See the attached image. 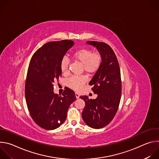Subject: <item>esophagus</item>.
Here are the masks:
<instances>
[{"instance_id": "esophagus-1", "label": "esophagus", "mask_w": 159, "mask_h": 159, "mask_svg": "<svg viewBox=\"0 0 159 159\" xmlns=\"http://www.w3.org/2000/svg\"><path fill=\"white\" fill-rule=\"evenodd\" d=\"M75 97H76V98L77 99H79V97H80V94H79V93H75Z\"/></svg>"}]
</instances>
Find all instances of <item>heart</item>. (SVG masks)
<instances>
[{"label": "heart", "mask_w": 159, "mask_h": 159, "mask_svg": "<svg viewBox=\"0 0 159 159\" xmlns=\"http://www.w3.org/2000/svg\"><path fill=\"white\" fill-rule=\"evenodd\" d=\"M72 58L82 63V70L89 74L96 73L102 64V56L98 52H93L89 48H80L72 54ZM69 61L66 57L61 58L60 62V69L62 74L68 72ZM86 77L84 75L79 77H72L67 80V85L70 89L79 91L86 82Z\"/></svg>", "instance_id": "obj_1"}]
</instances>
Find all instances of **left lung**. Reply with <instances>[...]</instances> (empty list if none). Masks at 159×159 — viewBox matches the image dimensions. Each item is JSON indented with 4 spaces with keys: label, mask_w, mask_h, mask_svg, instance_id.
Listing matches in <instances>:
<instances>
[{
    "label": "left lung",
    "mask_w": 159,
    "mask_h": 159,
    "mask_svg": "<svg viewBox=\"0 0 159 159\" xmlns=\"http://www.w3.org/2000/svg\"><path fill=\"white\" fill-rule=\"evenodd\" d=\"M96 47L102 56V64L89 85L98 94L96 99L86 96H80L85 103L82 112L84 122L93 128H102L107 125L116 115L121 95V79L117 57L109 44L99 41H89Z\"/></svg>",
    "instance_id": "1"
}]
</instances>
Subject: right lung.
Here are the masks:
<instances>
[{"instance_id":"right-lung-1","label":"right lung","mask_w":159,"mask_h":159,"mask_svg":"<svg viewBox=\"0 0 159 159\" xmlns=\"http://www.w3.org/2000/svg\"><path fill=\"white\" fill-rule=\"evenodd\" d=\"M74 44L72 40L44 44L32 56L25 84V97L33 121L52 130L64 123L68 109L76 99L74 91L66 87L61 96L53 93V83L61 77L60 62Z\"/></svg>"}]
</instances>
